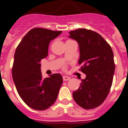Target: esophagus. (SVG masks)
Instances as JSON below:
<instances>
[{"instance_id":"esophagus-1","label":"esophagus","mask_w":128,"mask_h":128,"mask_svg":"<svg viewBox=\"0 0 128 128\" xmlns=\"http://www.w3.org/2000/svg\"><path fill=\"white\" fill-rule=\"evenodd\" d=\"M70 77L68 76H63V81H68V80H70Z\"/></svg>"}]
</instances>
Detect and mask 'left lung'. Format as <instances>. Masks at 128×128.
<instances>
[{"label": "left lung", "mask_w": 128, "mask_h": 128, "mask_svg": "<svg viewBox=\"0 0 128 128\" xmlns=\"http://www.w3.org/2000/svg\"><path fill=\"white\" fill-rule=\"evenodd\" d=\"M69 38L79 44L78 63L86 74L80 88L73 92L75 102L86 110L100 106L109 94L115 72L114 52L110 46L98 32L86 29L69 32Z\"/></svg>", "instance_id": "8db88e82"}]
</instances>
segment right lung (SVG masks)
Masks as SVG:
<instances>
[{"label": "right lung", "instance_id": "1", "mask_svg": "<svg viewBox=\"0 0 128 128\" xmlns=\"http://www.w3.org/2000/svg\"><path fill=\"white\" fill-rule=\"evenodd\" d=\"M62 31L34 28L26 34L16 49L12 76L24 102L32 109L44 110L56 101L63 82L60 74L43 78L42 60L48 55L49 43Z\"/></svg>", "mask_w": 128, "mask_h": 128}]
</instances>
